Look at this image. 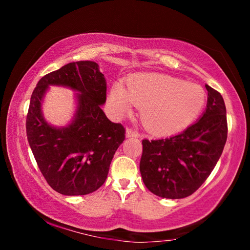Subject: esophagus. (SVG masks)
Listing matches in <instances>:
<instances>
[{
  "instance_id": "obj_1",
  "label": "esophagus",
  "mask_w": 250,
  "mask_h": 250,
  "mask_svg": "<svg viewBox=\"0 0 250 250\" xmlns=\"http://www.w3.org/2000/svg\"><path fill=\"white\" fill-rule=\"evenodd\" d=\"M125 137L126 138H138L139 137V133L137 132V131L135 130H133V129H131V128H128L125 130Z\"/></svg>"
}]
</instances>
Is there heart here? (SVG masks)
<instances>
[{
    "mask_svg": "<svg viewBox=\"0 0 250 250\" xmlns=\"http://www.w3.org/2000/svg\"><path fill=\"white\" fill-rule=\"evenodd\" d=\"M206 95L201 86L163 74H142L128 80V88L117 83L109 101L117 116L140 105V118L156 133H172L188 126L200 115Z\"/></svg>",
    "mask_w": 250,
    "mask_h": 250,
    "instance_id": "obj_1",
    "label": "heart"
}]
</instances>
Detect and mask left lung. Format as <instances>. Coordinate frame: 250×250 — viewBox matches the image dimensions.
<instances>
[{
	"label": "left lung",
	"instance_id": "obj_1",
	"mask_svg": "<svg viewBox=\"0 0 250 250\" xmlns=\"http://www.w3.org/2000/svg\"><path fill=\"white\" fill-rule=\"evenodd\" d=\"M201 119L183 132L142 140L140 172L150 192L164 198H184L196 191L214 170L227 140L226 107L208 84Z\"/></svg>",
	"mask_w": 250,
	"mask_h": 250
}]
</instances>
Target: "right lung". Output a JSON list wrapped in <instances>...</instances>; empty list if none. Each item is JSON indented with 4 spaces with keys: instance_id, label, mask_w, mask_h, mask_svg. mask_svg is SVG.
I'll return each mask as SVG.
<instances>
[{
    "instance_id": "right-lung-1",
    "label": "right lung",
    "mask_w": 250,
    "mask_h": 250,
    "mask_svg": "<svg viewBox=\"0 0 250 250\" xmlns=\"http://www.w3.org/2000/svg\"><path fill=\"white\" fill-rule=\"evenodd\" d=\"M49 85H64L80 92L73 121L57 128L47 124L41 103ZM107 83L95 62H69L40 79L26 117V134L42 174L62 195H86L107 179L110 163L125 140V130L105 117Z\"/></svg>"
}]
</instances>
